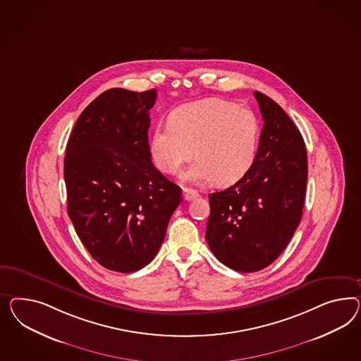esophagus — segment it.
<instances>
[{
  "instance_id": "esophagus-1",
  "label": "esophagus",
  "mask_w": 361,
  "mask_h": 361,
  "mask_svg": "<svg viewBox=\"0 0 361 361\" xmlns=\"http://www.w3.org/2000/svg\"><path fill=\"white\" fill-rule=\"evenodd\" d=\"M183 197L185 201H192L198 197V192L192 188H184L183 189Z\"/></svg>"
}]
</instances>
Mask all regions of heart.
Here are the masks:
<instances>
[{
    "mask_svg": "<svg viewBox=\"0 0 361 361\" xmlns=\"http://www.w3.org/2000/svg\"><path fill=\"white\" fill-rule=\"evenodd\" d=\"M260 140V122L252 110L233 101L207 98L176 107L169 125L156 127L149 154L156 168L175 175L193 155L198 159L183 175L193 184L218 180L228 185L254 166Z\"/></svg>",
    "mask_w": 361,
    "mask_h": 361,
    "instance_id": "obj_1",
    "label": "heart"
}]
</instances>
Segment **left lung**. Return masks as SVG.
Segmentation results:
<instances>
[{
  "instance_id": "obj_1",
  "label": "left lung",
  "mask_w": 361,
  "mask_h": 361,
  "mask_svg": "<svg viewBox=\"0 0 361 361\" xmlns=\"http://www.w3.org/2000/svg\"><path fill=\"white\" fill-rule=\"evenodd\" d=\"M264 119L254 166L234 185L209 195L206 240L215 257L238 272L272 264L302 216L307 154L302 135L272 98L255 92Z\"/></svg>"
}]
</instances>
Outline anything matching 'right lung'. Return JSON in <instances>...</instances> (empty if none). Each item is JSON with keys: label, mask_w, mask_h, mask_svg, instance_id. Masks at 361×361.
Here are the masks:
<instances>
[{"label": "right lung", "mask_w": 361, "mask_h": 361, "mask_svg": "<svg viewBox=\"0 0 361 361\" xmlns=\"http://www.w3.org/2000/svg\"><path fill=\"white\" fill-rule=\"evenodd\" d=\"M155 89H109L80 114L64 157L69 218L92 257L130 273L154 260L181 189L152 164Z\"/></svg>", "instance_id": "right-lung-1"}]
</instances>
